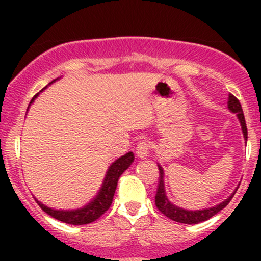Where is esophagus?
Instances as JSON below:
<instances>
[{"label":"esophagus","mask_w":261,"mask_h":261,"mask_svg":"<svg viewBox=\"0 0 261 261\" xmlns=\"http://www.w3.org/2000/svg\"><path fill=\"white\" fill-rule=\"evenodd\" d=\"M150 154V146L145 141H140L136 146V156L140 159H146Z\"/></svg>","instance_id":"34e87169"}]
</instances>
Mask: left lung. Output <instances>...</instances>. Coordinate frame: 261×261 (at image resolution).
Returning a JSON list of instances; mask_svg holds the SVG:
<instances>
[{
	"mask_svg": "<svg viewBox=\"0 0 261 261\" xmlns=\"http://www.w3.org/2000/svg\"><path fill=\"white\" fill-rule=\"evenodd\" d=\"M227 107L231 112H233V114H236V116H238L239 121H240L241 130H243V134H244V139L245 140H247V127H246V122H245L243 107H241L240 102H239V99L236 98L233 94H230V96H228ZM158 167H159V183H158L156 194H155V206L158 207V210H159L163 215L167 216V217L170 218V220L175 221V222L196 225V223L210 220V218L213 217L216 213L220 212L221 210H223L228 203H230V201L232 199V197L235 196L236 191H238V188H236L235 192H233L227 199L221 202V203L217 204V206L211 207V208L188 211V210L177 207L167 198V194H165V188H164V170H163V168L160 167V165H158Z\"/></svg>",
	"mask_w": 261,
	"mask_h": 261,
	"instance_id": "left-lung-1",
	"label": "left lung"
}]
</instances>
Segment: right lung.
<instances>
[{
	"instance_id": "1",
	"label": "right lung",
	"mask_w": 261,
	"mask_h": 261,
	"mask_svg": "<svg viewBox=\"0 0 261 261\" xmlns=\"http://www.w3.org/2000/svg\"><path fill=\"white\" fill-rule=\"evenodd\" d=\"M44 89H41L40 92H43ZM38 94L34 96L30 105L33 103L34 99L38 97ZM30 105H29V106H30ZM134 158L135 156H134L133 152L130 151L127 152V154L123 155V156L118 158L115 163H112L111 167L107 170L106 177H105L103 183H102V187L101 189H99L98 193H97V196L94 197L88 204H86V206L82 207L80 210H73V211H59V210L49 208L48 206H45V204H43L41 202H39L38 199H36V202H38V204L40 206V208L43 210L44 212L48 213L51 217L57 218V220L62 221V222L69 223V225H87V223L93 222V221H96L97 218L101 217V216L110 208V206H111L112 203V199H114L115 196L118 178H120L121 174L130 167L131 163L134 162Z\"/></svg>"
}]
</instances>
